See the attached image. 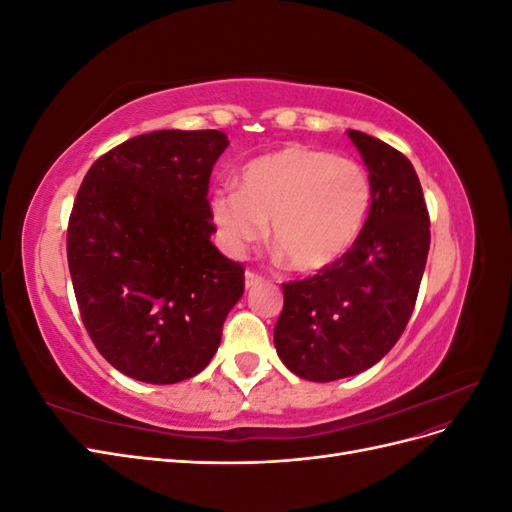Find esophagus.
Masks as SVG:
<instances>
[{
	"label": "esophagus",
	"mask_w": 512,
	"mask_h": 512,
	"mask_svg": "<svg viewBox=\"0 0 512 512\" xmlns=\"http://www.w3.org/2000/svg\"><path fill=\"white\" fill-rule=\"evenodd\" d=\"M258 284H262V275H258L256 271L247 269V271H245V288H254V286H258Z\"/></svg>",
	"instance_id": "esophagus-1"
}]
</instances>
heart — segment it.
I'll return each instance as SVG.
<instances>
[{
	"instance_id": "heart-1",
	"label": "heart",
	"mask_w": 512,
	"mask_h": 512,
	"mask_svg": "<svg viewBox=\"0 0 512 512\" xmlns=\"http://www.w3.org/2000/svg\"><path fill=\"white\" fill-rule=\"evenodd\" d=\"M371 203L365 168L309 147H284L247 164L239 192L211 198V220L230 254L265 235L305 275L335 267L359 239Z\"/></svg>"
}]
</instances>
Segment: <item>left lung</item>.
Wrapping results in <instances>:
<instances>
[{"label":"left lung","instance_id":"obj_1","mask_svg":"<svg viewBox=\"0 0 512 512\" xmlns=\"http://www.w3.org/2000/svg\"><path fill=\"white\" fill-rule=\"evenodd\" d=\"M369 170L371 207L335 267L284 284L273 342L299 378L333 382L376 365L404 333L429 254V213L412 162L380 138L348 130Z\"/></svg>","mask_w":512,"mask_h":512}]
</instances>
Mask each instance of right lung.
I'll return each mask as SVG.
<instances>
[{
  "instance_id": "add662e5",
  "label": "right lung",
  "mask_w": 512,
  "mask_h": 512,
  "mask_svg": "<svg viewBox=\"0 0 512 512\" xmlns=\"http://www.w3.org/2000/svg\"><path fill=\"white\" fill-rule=\"evenodd\" d=\"M226 147L220 130L134 136L98 158L76 194V303L98 352L134 380L200 374L243 294V267L211 243L209 177Z\"/></svg>"
}]
</instances>
